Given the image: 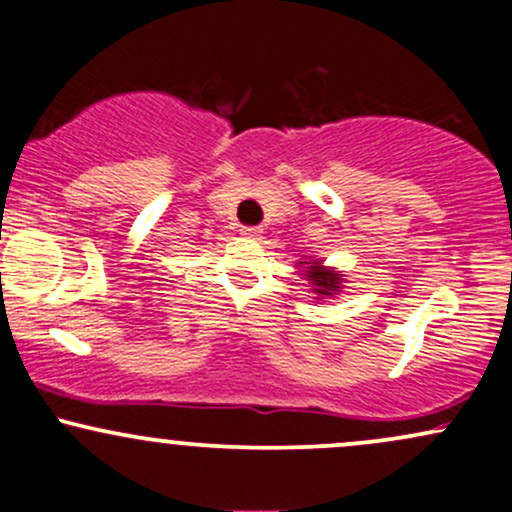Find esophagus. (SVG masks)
Wrapping results in <instances>:
<instances>
[{
  "label": "esophagus",
  "instance_id": "34e87169",
  "mask_svg": "<svg viewBox=\"0 0 512 512\" xmlns=\"http://www.w3.org/2000/svg\"><path fill=\"white\" fill-rule=\"evenodd\" d=\"M240 233H243V238H248V240H260V236H262V228L245 226V228H240Z\"/></svg>",
  "mask_w": 512,
  "mask_h": 512
}]
</instances>
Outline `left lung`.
<instances>
[{
    "mask_svg": "<svg viewBox=\"0 0 512 512\" xmlns=\"http://www.w3.org/2000/svg\"><path fill=\"white\" fill-rule=\"evenodd\" d=\"M298 264V274L310 284V293H315V301L339 296L344 289V274L334 267H325V260L315 257H303Z\"/></svg>",
    "mask_w": 512,
    "mask_h": 512,
    "instance_id": "1",
    "label": "left lung"
}]
</instances>
